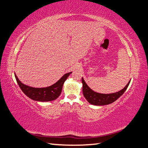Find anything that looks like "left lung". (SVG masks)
Returning <instances> with one entry per match:
<instances>
[{
    "mask_svg": "<svg viewBox=\"0 0 148 148\" xmlns=\"http://www.w3.org/2000/svg\"><path fill=\"white\" fill-rule=\"evenodd\" d=\"M130 82V81H129V82L123 89H121L119 92L113 94H105L96 92L90 89L89 87L85 83L84 78H82V82L83 84L82 91L85 98L90 104L97 105V106H103V105L109 104L117 100L127 90Z\"/></svg>",
    "mask_w": 148,
    "mask_h": 148,
    "instance_id": "obj_1",
    "label": "left lung"
}]
</instances>
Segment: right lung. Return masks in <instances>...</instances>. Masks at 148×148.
Here are the masks:
<instances>
[{
    "instance_id": "add662e5",
    "label": "right lung",
    "mask_w": 148,
    "mask_h": 148,
    "mask_svg": "<svg viewBox=\"0 0 148 148\" xmlns=\"http://www.w3.org/2000/svg\"><path fill=\"white\" fill-rule=\"evenodd\" d=\"M72 72L66 73L56 83L51 86L44 88H35L22 84L14 73L16 80L23 93L30 99L41 102L51 101L56 99L60 96L63 84Z\"/></svg>"
}]
</instances>
